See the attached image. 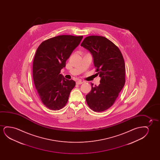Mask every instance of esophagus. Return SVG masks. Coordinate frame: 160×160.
<instances>
[{"mask_svg":"<svg viewBox=\"0 0 160 160\" xmlns=\"http://www.w3.org/2000/svg\"><path fill=\"white\" fill-rule=\"evenodd\" d=\"M82 83H83L82 81H80V80H78V81L76 82V83H77V85H81V84H82Z\"/></svg>","mask_w":160,"mask_h":160,"instance_id":"34e87169","label":"esophagus"}]
</instances>
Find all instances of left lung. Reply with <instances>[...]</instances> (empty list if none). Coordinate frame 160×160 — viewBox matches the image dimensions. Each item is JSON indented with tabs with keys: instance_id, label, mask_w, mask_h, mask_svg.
<instances>
[{
	"instance_id": "obj_1",
	"label": "left lung",
	"mask_w": 160,
	"mask_h": 160,
	"mask_svg": "<svg viewBox=\"0 0 160 160\" xmlns=\"http://www.w3.org/2000/svg\"><path fill=\"white\" fill-rule=\"evenodd\" d=\"M81 46L90 51L96 72L101 77L98 86L91 83V91L86 96L88 107L94 112L105 111L113 105L125 83V64L118 46L104 37L85 38Z\"/></svg>"
}]
</instances>
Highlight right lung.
I'll return each mask as SVG.
<instances>
[{
    "label": "right lung",
    "mask_w": 160,
    "mask_h": 160,
    "mask_svg": "<svg viewBox=\"0 0 160 160\" xmlns=\"http://www.w3.org/2000/svg\"><path fill=\"white\" fill-rule=\"evenodd\" d=\"M82 38L59 35L42 42L38 48L33 60V80L40 98L50 109L63 108L75 86L74 80L65 79L60 72Z\"/></svg>",
    "instance_id": "obj_1"
}]
</instances>
